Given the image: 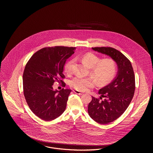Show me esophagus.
Segmentation results:
<instances>
[{
    "label": "esophagus",
    "instance_id": "34e87169",
    "mask_svg": "<svg viewBox=\"0 0 153 153\" xmlns=\"http://www.w3.org/2000/svg\"><path fill=\"white\" fill-rule=\"evenodd\" d=\"M73 92L76 94H78V95H82L83 93L80 92L79 91H77V90H73Z\"/></svg>",
    "mask_w": 153,
    "mask_h": 153
}]
</instances>
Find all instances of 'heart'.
<instances>
[{"label":"heart","instance_id":"heart-1","mask_svg":"<svg viewBox=\"0 0 153 153\" xmlns=\"http://www.w3.org/2000/svg\"><path fill=\"white\" fill-rule=\"evenodd\" d=\"M82 61L87 66L92 77H83L77 76L70 81V85L75 89L84 91L89 88L94 87L96 82L99 86L103 87L110 83L115 78L117 73L115 61L111 58L101 59L94 53L88 52L80 57ZM74 59L69 60L65 65L64 71L67 74L73 72Z\"/></svg>","mask_w":153,"mask_h":153}]
</instances>
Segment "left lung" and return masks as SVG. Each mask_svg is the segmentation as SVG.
Wrapping results in <instances>:
<instances>
[{
  "instance_id": "left-lung-1",
  "label": "left lung",
  "mask_w": 153,
  "mask_h": 153,
  "mask_svg": "<svg viewBox=\"0 0 153 153\" xmlns=\"http://www.w3.org/2000/svg\"><path fill=\"white\" fill-rule=\"evenodd\" d=\"M92 49L109 56L117 62L118 68L115 79L99 91V98L92 96L88 107V114L93 120L106 124L119 118L130 105L135 89V75L130 61L120 51L111 47Z\"/></svg>"
}]
</instances>
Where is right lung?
Wrapping results in <instances>:
<instances>
[{"label": "right lung", "instance_id": "1", "mask_svg": "<svg viewBox=\"0 0 153 153\" xmlns=\"http://www.w3.org/2000/svg\"><path fill=\"white\" fill-rule=\"evenodd\" d=\"M76 48L54 46L44 48L36 52L25 66L23 74V88L30 109L45 121L59 117L65 110L71 89L54 90L55 82L65 83L62 79L66 61Z\"/></svg>", "mask_w": 153, "mask_h": 153}]
</instances>
